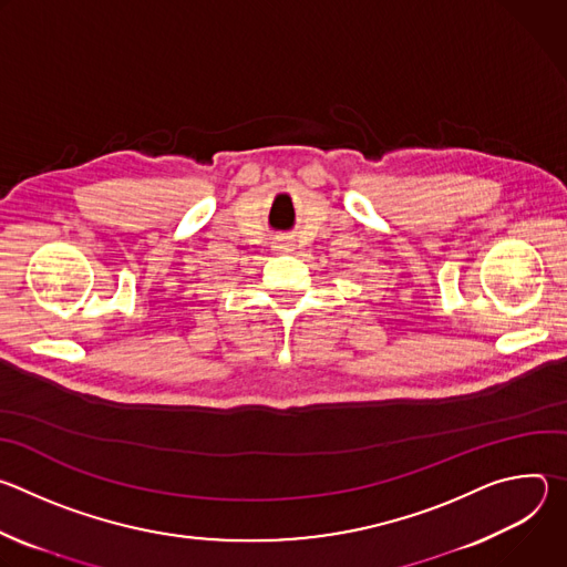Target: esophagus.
<instances>
[{"label": "esophagus", "mask_w": 567, "mask_h": 567, "mask_svg": "<svg viewBox=\"0 0 567 567\" xmlns=\"http://www.w3.org/2000/svg\"><path fill=\"white\" fill-rule=\"evenodd\" d=\"M293 249H296V245H293L291 237H276V239H274V251H278V254H291Z\"/></svg>", "instance_id": "obj_1"}]
</instances>
